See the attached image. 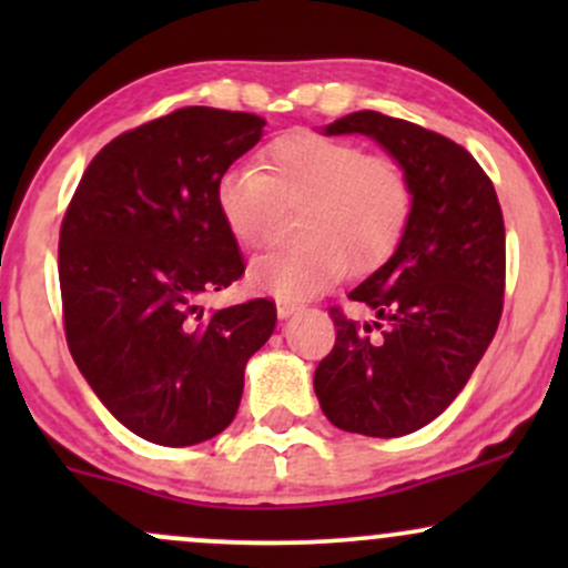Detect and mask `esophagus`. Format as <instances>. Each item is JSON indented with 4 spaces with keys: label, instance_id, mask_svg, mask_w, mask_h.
<instances>
[{
    "label": "esophagus",
    "instance_id": "1",
    "mask_svg": "<svg viewBox=\"0 0 568 568\" xmlns=\"http://www.w3.org/2000/svg\"><path fill=\"white\" fill-rule=\"evenodd\" d=\"M293 312H298V304L296 302H288V298H280V302H277V315L280 317H291Z\"/></svg>",
    "mask_w": 568,
    "mask_h": 568
}]
</instances>
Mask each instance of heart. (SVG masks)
<instances>
[{
    "instance_id": "obj_1",
    "label": "heart",
    "mask_w": 568,
    "mask_h": 568,
    "mask_svg": "<svg viewBox=\"0 0 568 568\" xmlns=\"http://www.w3.org/2000/svg\"><path fill=\"white\" fill-rule=\"evenodd\" d=\"M296 211L302 243L251 266L253 288L283 298L315 296L347 272L379 270L393 258L414 213L406 168L366 154L355 141L296 130L266 143L258 171L230 168L216 181V211L237 245L266 247Z\"/></svg>"
}]
</instances>
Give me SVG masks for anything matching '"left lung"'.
I'll list each match as a JSON object with an SVG mask.
<instances>
[{"instance_id": "obj_1", "label": "left lung", "mask_w": 568, "mask_h": 568, "mask_svg": "<svg viewBox=\"0 0 568 568\" xmlns=\"http://www.w3.org/2000/svg\"><path fill=\"white\" fill-rule=\"evenodd\" d=\"M371 135L406 168L414 213L387 264L349 293L374 312L331 306L334 349L315 371L331 425L400 438L452 406L491 344L505 304V219L465 146L414 122L355 112L325 135Z\"/></svg>"}]
</instances>
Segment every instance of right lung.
<instances>
[{
  "mask_svg": "<svg viewBox=\"0 0 568 568\" xmlns=\"http://www.w3.org/2000/svg\"><path fill=\"white\" fill-rule=\"evenodd\" d=\"M264 116L184 106L125 130L90 160L58 243L63 331L77 368L130 433L194 446L230 427L245 363L277 323L272 298L205 315L243 277L216 181Z\"/></svg>",
  "mask_w": 568,
  "mask_h": 568,
  "instance_id": "obj_1",
  "label": "right lung"
}]
</instances>
